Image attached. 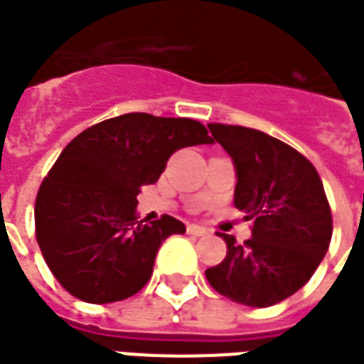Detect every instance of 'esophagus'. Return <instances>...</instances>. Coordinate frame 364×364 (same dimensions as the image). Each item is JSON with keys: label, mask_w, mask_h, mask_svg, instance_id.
Masks as SVG:
<instances>
[{"label": "esophagus", "mask_w": 364, "mask_h": 364, "mask_svg": "<svg viewBox=\"0 0 364 364\" xmlns=\"http://www.w3.org/2000/svg\"><path fill=\"white\" fill-rule=\"evenodd\" d=\"M187 233L195 235V237H205V235H209V229H205L201 225H189L187 227Z\"/></svg>", "instance_id": "1"}]
</instances>
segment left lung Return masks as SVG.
Here are the masks:
<instances>
[{
	"label": "left lung",
	"mask_w": 364,
	"mask_h": 364,
	"mask_svg": "<svg viewBox=\"0 0 364 364\" xmlns=\"http://www.w3.org/2000/svg\"><path fill=\"white\" fill-rule=\"evenodd\" d=\"M233 157L235 207L253 237L243 245L221 233L227 255L205 271L219 295L249 306H271L296 293L317 271L333 235V215L315 165L263 131L209 123Z\"/></svg>",
	"instance_id": "left-lung-1"
}]
</instances>
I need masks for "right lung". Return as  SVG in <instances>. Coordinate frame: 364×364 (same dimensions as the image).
Returning a JSON list of instances; mask_svg holds the SVG:
<instances>
[{
	"label": "right lung",
	"mask_w": 364,
	"mask_h": 364,
	"mask_svg": "<svg viewBox=\"0 0 364 364\" xmlns=\"http://www.w3.org/2000/svg\"><path fill=\"white\" fill-rule=\"evenodd\" d=\"M213 143L187 117L125 113L81 131L61 151L36 197V237L49 271L85 303L139 293L155 255L185 225L163 215L137 219V195L165 171L175 151Z\"/></svg>",
	"instance_id": "right-lung-1"
}]
</instances>
